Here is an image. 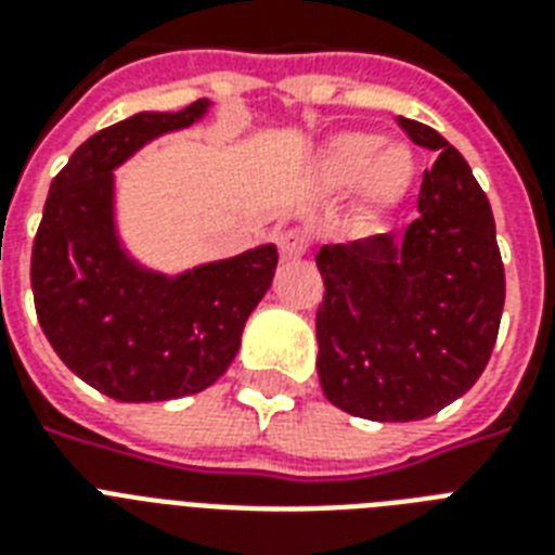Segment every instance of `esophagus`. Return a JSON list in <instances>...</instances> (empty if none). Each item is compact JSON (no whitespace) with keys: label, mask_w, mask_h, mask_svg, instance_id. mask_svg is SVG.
<instances>
[{"label":"esophagus","mask_w":555,"mask_h":555,"mask_svg":"<svg viewBox=\"0 0 555 555\" xmlns=\"http://www.w3.org/2000/svg\"><path fill=\"white\" fill-rule=\"evenodd\" d=\"M308 253V235L302 230H285L279 235V259L296 261Z\"/></svg>","instance_id":"esophagus-1"}]
</instances>
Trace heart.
<instances>
[{
	"label": "heart",
	"mask_w": 555,
	"mask_h": 555,
	"mask_svg": "<svg viewBox=\"0 0 555 555\" xmlns=\"http://www.w3.org/2000/svg\"><path fill=\"white\" fill-rule=\"evenodd\" d=\"M417 172L409 146L371 132L337 134L320 155V181L328 192H351L360 186L365 218L386 216L409 192Z\"/></svg>",
	"instance_id": "1"
}]
</instances>
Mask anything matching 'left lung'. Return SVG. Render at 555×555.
Instances as JSON below:
<instances>
[{"mask_svg": "<svg viewBox=\"0 0 555 555\" xmlns=\"http://www.w3.org/2000/svg\"><path fill=\"white\" fill-rule=\"evenodd\" d=\"M435 152L417 212L400 238L325 244L317 371L343 412L379 423L423 421L475 386L504 311V264L490 201L464 155L431 126L397 117Z\"/></svg>", "mask_w": 555, "mask_h": 555, "instance_id": "obj_1", "label": "left lung"}]
</instances>
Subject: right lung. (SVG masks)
Listing matches in <instances>:
<instances>
[{
	"mask_svg": "<svg viewBox=\"0 0 555 555\" xmlns=\"http://www.w3.org/2000/svg\"><path fill=\"white\" fill-rule=\"evenodd\" d=\"M207 108L195 100L181 112H141L91 134L51 181L34 238L30 287L48 343L77 377L124 403L212 386L276 273L273 244L178 276L141 268L120 247L115 169Z\"/></svg>",
	"mask_w": 555,
	"mask_h": 555,
	"instance_id": "right-lung-1",
	"label": "right lung"
}]
</instances>
